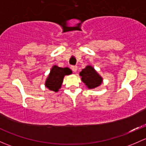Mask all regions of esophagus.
Segmentation results:
<instances>
[{
    "instance_id": "1",
    "label": "esophagus",
    "mask_w": 146,
    "mask_h": 146,
    "mask_svg": "<svg viewBox=\"0 0 146 146\" xmlns=\"http://www.w3.org/2000/svg\"><path fill=\"white\" fill-rule=\"evenodd\" d=\"M71 69L73 72H76V70H77V67H76V66H72V67H71Z\"/></svg>"
}]
</instances>
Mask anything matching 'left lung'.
Listing matches in <instances>:
<instances>
[{
  "label": "left lung",
  "instance_id": "obj_1",
  "mask_svg": "<svg viewBox=\"0 0 146 146\" xmlns=\"http://www.w3.org/2000/svg\"><path fill=\"white\" fill-rule=\"evenodd\" d=\"M79 75L82 76V82L89 89L97 88L103 82V78L91 65H87L79 73Z\"/></svg>",
  "mask_w": 146,
  "mask_h": 146
}]
</instances>
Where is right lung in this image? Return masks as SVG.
<instances>
[{
  "instance_id": "add662e5",
  "label": "right lung",
  "mask_w": 146,
  "mask_h": 146,
  "mask_svg": "<svg viewBox=\"0 0 146 146\" xmlns=\"http://www.w3.org/2000/svg\"><path fill=\"white\" fill-rule=\"evenodd\" d=\"M72 73V72L68 67L62 68L57 65L52 66L45 82V86L50 91L58 92L61 88L64 76L70 75Z\"/></svg>"
}]
</instances>
